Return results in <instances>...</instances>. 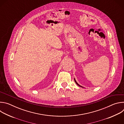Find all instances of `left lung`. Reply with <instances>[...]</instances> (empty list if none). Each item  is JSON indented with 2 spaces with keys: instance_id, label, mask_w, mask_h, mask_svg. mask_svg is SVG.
Here are the masks:
<instances>
[{
  "instance_id": "obj_1",
  "label": "left lung",
  "mask_w": 124,
  "mask_h": 124,
  "mask_svg": "<svg viewBox=\"0 0 124 124\" xmlns=\"http://www.w3.org/2000/svg\"><path fill=\"white\" fill-rule=\"evenodd\" d=\"M74 80H75V82H76V84H77V85H78V86H80V87H82V88H83V87H82V86H80V85H79V84H78V83H77V81H76V79H75V78H74Z\"/></svg>"
}]
</instances>
